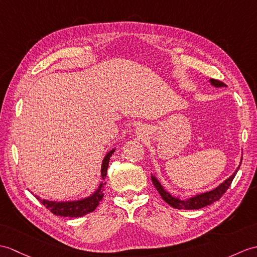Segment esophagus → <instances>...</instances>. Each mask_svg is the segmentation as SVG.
I'll list each match as a JSON object with an SVG mask.
<instances>
[{
    "instance_id": "34e87169",
    "label": "esophagus",
    "mask_w": 257,
    "mask_h": 257,
    "mask_svg": "<svg viewBox=\"0 0 257 257\" xmlns=\"http://www.w3.org/2000/svg\"><path fill=\"white\" fill-rule=\"evenodd\" d=\"M136 134L139 137H145L148 134V129L146 126H143V124H139V126L136 128Z\"/></svg>"
}]
</instances>
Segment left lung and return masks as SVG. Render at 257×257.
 Returning a JSON list of instances; mask_svg holds the SVG:
<instances>
[{
	"mask_svg": "<svg viewBox=\"0 0 257 257\" xmlns=\"http://www.w3.org/2000/svg\"><path fill=\"white\" fill-rule=\"evenodd\" d=\"M209 82H210V84L214 87H226V85L221 81L210 79ZM241 162H242V158H241ZM241 162H240V165L237 166V169L233 172V174L226 178L224 182H222L216 188L208 190V192L196 194L192 197H188V198H184V199L180 198L178 196H173L171 193H169L168 190H166L162 186V184L159 182L158 178L153 174H151V180H152L154 187L157 188L159 194L161 195V197H162V199L166 202V204H169L171 207L175 208V209H184V210L200 209V208L209 206V205L213 204L214 201H217L221 198L222 195L226 192V189L230 187L232 181H233V178L236 175L238 169H240Z\"/></svg>",
	"mask_w": 257,
	"mask_h": 257,
	"instance_id": "obj_1",
	"label": "left lung"
}]
</instances>
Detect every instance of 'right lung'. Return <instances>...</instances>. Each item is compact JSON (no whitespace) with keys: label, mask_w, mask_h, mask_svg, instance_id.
I'll return each mask as SVG.
<instances>
[{"label":"right lung","mask_w":257,"mask_h":257,"mask_svg":"<svg viewBox=\"0 0 257 257\" xmlns=\"http://www.w3.org/2000/svg\"><path fill=\"white\" fill-rule=\"evenodd\" d=\"M116 149H111L110 151L107 152L106 156L103 159L100 168V177L101 180L105 181L107 175V168L109 164V159L111 154L115 152ZM104 190H105V183L101 182L97 189L85 198H81L77 200H69V201H53V200H47L41 199L39 196L35 197L37 198L41 204H43L47 209H49L53 214L60 217H69V218H77L83 217L85 214L93 212L96 207L99 205V201L103 199L104 197Z\"/></svg>","instance_id":"add662e5"}]
</instances>
